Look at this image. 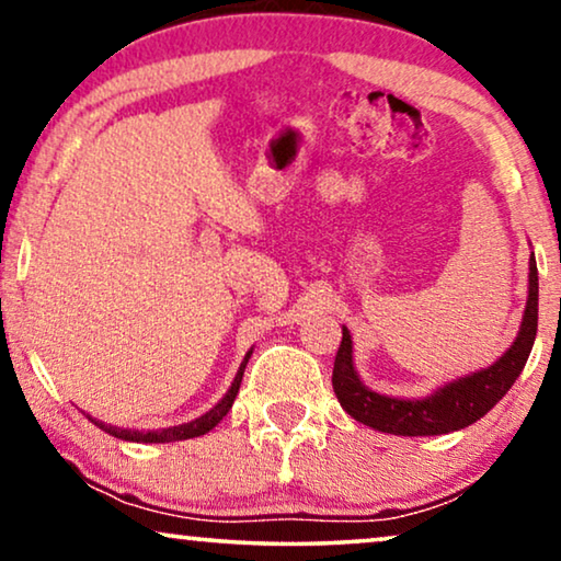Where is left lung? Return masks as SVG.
<instances>
[{
  "mask_svg": "<svg viewBox=\"0 0 561 561\" xmlns=\"http://www.w3.org/2000/svg\"><path fill=\"white\" fill-rule=\"evenodd\" d=\"M536 322H539V272L531 251L528 262V299L516 341L493 366L480 368L457 381H449L424 399H393L370 391L353 368V341L343 328V341L333 366V389L341 407L353 420L378 432L401 437H430L465 430L485 416L506 397L524 370L534 348Z\"/></svg>",
  "mask_w": 561,
  "mask_h": 561,
  "instance_id": "1",
  "label": "left lung"
}]
</instances>
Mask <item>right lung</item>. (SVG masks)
<instances>
[{"instance_id":"1","label":"right lung","mask_w":561,"mask_h":561,"mask_svg":"<svg viewBox=\"0 0 561 561\" xmlns=\"http://www.w3.org/2000/svg\"><path fill=\"white\" fill-rule=\"evenodd\" d=\"M251 358V351L247 353V358H243L239 374H236L231 389L226 391V397L218 401L216 407L210 409V412H205L203 416H198V420L187 422V424H178V427H168V430H149V432H139V430H119V427H112V424H104V422H96L93 416H89V420L96 424L99 430L108 432L112 437H119V439H126V442H180V439H193V437H201L205 435V432H210L216 424L224 420V416L228 414V409L233 407V399L236 393H239V386H241V378H243V368H247V363Z\"/></svg>"}]
</instances>
